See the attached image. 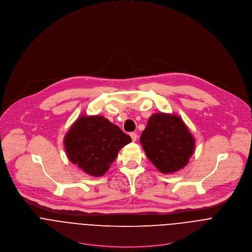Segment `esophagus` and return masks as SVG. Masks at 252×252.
Returning <instances> with one entry per match:
<instances>
[{"mask_svg": "<svg viewBox=\"0 0 252 252\" xmlns=\"http://www.w3.org/2000/svg\"><path fill=\"white\" fill-rule=\"evenodd\" d=\"M130 137H131V139H132L133 142H136L137 139H138V135H137L136 133H131V134H130Z\"/></svg>", "mask_w": 252, "mask_h": 252, "instance_id": "34e87169", "label": "esophagus"}]
</instances>
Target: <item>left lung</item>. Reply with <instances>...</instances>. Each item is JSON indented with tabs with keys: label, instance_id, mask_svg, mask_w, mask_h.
<instances>
[{
	"label": "left lung",
	"instance_id": "8db88e82",
	"mask_svg": "<svg viewBox=\"0 0 252 252\" xmlns=\"http://www.w3.org/2000/svg\"><path fill=\"white\" fill-rule=\"evenodd\" d=\"M140 141L147 158L163 174L184 168L195 149L192 134L174 113L152 114Z\"/></svg>",
	"mask_w": 252,
	"mask_h": 252
}]
</instances>
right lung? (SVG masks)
Returning a JSON list of instances; mask_svg holds the SVG:
<instances>
[{
  "label": "right lung",
  "instance_id": "add662e5",
  "mask_svg": "<svg viewBox=\"0 0 252 252\" xmlns=\"http://www.w3.org/2000/svg\"><path fill=\"white\" fill-rule=\"evenodd\" d=\"M130 136L101 115H81L64 138L71 162L92 177L108 172L119 150L131 143Z\"/></svg>",
  "mask_w": 252,
  "mask_h": 252
}]
</instances>
